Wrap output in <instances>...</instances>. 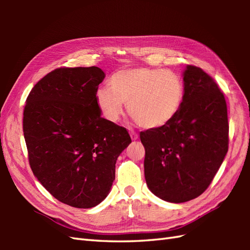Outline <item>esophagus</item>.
I'll list each match as a JSON object with an SVG mask.
<instances>
[{
    "instance_id": "34e87169",
    "label": "esophagus",
    "mask_w": 250,
    "mask_h": 250,
    "mask_svg": "<svg viewBox=\"0 0 250 250\" xmlns=\"http://www.w3.org/2000/svg\"><path fill=\"white\" fill-rule=\"evenodd\" d=\"M130 136H131V139H132V141H136L137 139H139V135H137L135 132H130Z\"/></svg>"
}]
</instances>
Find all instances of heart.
Segmentation results:
<instances>
[{"label":"heart","instance_id":"b5f03b06","mask_svg":"<svg viewBox=\"0 0 250 250\" xmlns=\"http://www.w3.org/2000/svg\"><path fill=\"white\" fill-rule=\"evenodd\" d=\"M109 89L99 88L95 102L105 119L118 122L125 104L144 129H159L171 122L184 102V83L177 74L160 68L137 66L114 73Z\"/></svg>","mask_w":250,"mask_h":250}]
</instances>
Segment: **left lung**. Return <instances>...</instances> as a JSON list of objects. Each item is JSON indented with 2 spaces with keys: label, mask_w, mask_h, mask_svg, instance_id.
Instances as JSON below:
<instances>
[{
  "label": "left lung",
  "mask_w": 250,
  "mask_h": 250,
  "mask_svg": "<svg viewBox=\"0 0 250 250\" xmlns=\"http://www.w3.org/2000/svg\"><path fill=\"white\" fill-rule=\"evenodd\" d=\"M183 81L185 97L176 117L162 128L140 134L148 189L171 203L204 192L229 143L227 103L214 79L200 67L187 65Z\"/></svg>",
  "instance_id": "left-lung-1"
}]
</instances>
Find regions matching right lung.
<instances>
[{
	"label": "right lung",
	"mask_w": 250,
	"mask_h": 250,
	"mask_svg": "<svg viewBox=\"0 0 250 250\" xmlns=\"http://www.w3.org/2000/svg\"><path fill=\"white\" fill-rule=\"evenodd\" d=\"M97 66L61 67L31 90L23 135L34 176L62 203L91 208L110 192L117 158L130 145L125 128L104 119L95 92Z\"/></svg>",
	"instance_id": "obj_1"
}]
</instances>
